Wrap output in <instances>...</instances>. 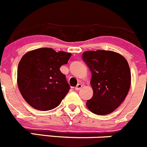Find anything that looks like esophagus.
Returning <instances> with one entry per match:
<instances>
[{
	"mask_svg": "<svg viewBox=\"0 0 147 147\" xmlns=\"http://www.w3.org/2000/svg\"><path fill=\"white\" fill-rule=\"evenodd\" d=\"M82 84H78L76 86V87H75V89H76V90H79L80 89H82Z\"/></svg>",
	"mask_w": 147,
	"mask_h": 147,
	"instance_id": "esophagus-1",
	"label": "esophagus"
}]
</instances>
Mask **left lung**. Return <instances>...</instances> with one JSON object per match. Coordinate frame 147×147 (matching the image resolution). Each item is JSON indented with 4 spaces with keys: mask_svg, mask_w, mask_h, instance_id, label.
<instances>
[{
    "mask_svg": "<svg viewBox=\"0 0 147 147\" xmlns=\"http://www.w3.org/2000/svg\"><path fill=\"white\" fill-rule=\"evenodd\" d=\"M82 58L92 74L90 84L93 96L87 100L86 107L100 115L113 113L129 91L131 76L128 61L110 50L86 51Z\"/></svg>",
    "mask_w": 147,
    "mask_h": 147,
    "instance_id": "8db88e82",
    "label": "left lung"
}]
</instances>
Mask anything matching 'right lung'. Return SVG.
Here are the masks:
<instances>
[{"instance_id":"obj_1","label":"right lung","mask_w":147,"mask_h":147,"mask_svg":"<svg viewBox=\"0 0 147 147\" xmlns=\"http://www.w3.org/2000/svg\"><path fill=\"white\" fill-rule=\"evenodd\" d=\"M71 53L43 47L26 53L18 65L17 83L26 102L46 111L60 105L70 89L65 76L60 71Z\"/></svg>"}]
</instances>
